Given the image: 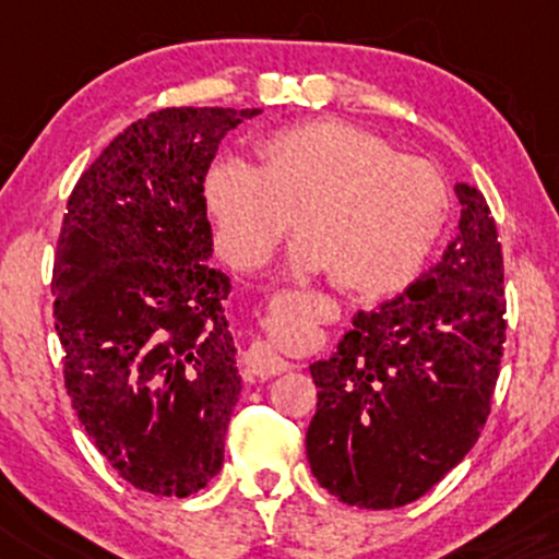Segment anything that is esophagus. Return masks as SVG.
Segmentation results:
<instances>
[{
  "label": "esophagus",
  "instance_id": "esophagus-1",
  "mask_svg": "<svg viewBox=\"0 0 559 559\" xmlns=\"http://www.w3.org/2000/svg\"><path fill=\"white\" fill-rule=\"evenodd\" d=\"M243 368H247L252 376L267 378V376L281 373V370H286V362L275 355L271 344L254 342L247 352H243Z\"/></svg>",
  "mask_w": 559,
  "mask_h": 559
}]
</instances>
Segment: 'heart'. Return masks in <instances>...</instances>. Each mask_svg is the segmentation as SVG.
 <instances>
[{
    "label": "heart",
    "instance_id": "1",
    "mask_svg": "<svg viewBox=\"0 0 559 559\" xmlns=\"http://www.w3.org/2000/svg\"><path fill=\"white\" fill-rule=\"evenodd\" d=\"M258 165L221 155L202 199L217 252L239 271L267 260L292 228L301 271H331L349 292L386 294L418 275L447 221V183L431 163L396 155L344 120H310L254 144Z\"/></svg>",
    "mask_w": 559,
    "mask_h": 559
}]
</instances>
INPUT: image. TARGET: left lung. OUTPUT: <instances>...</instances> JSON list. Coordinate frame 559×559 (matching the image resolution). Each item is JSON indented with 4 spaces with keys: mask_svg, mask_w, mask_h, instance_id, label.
Listing matches in <instances>:
<instances>
[{
    "mask_svg": "<svg viewBox=\"0 0 559 559\" xmlns=\"http://www.w3.org/2000/svg\"><path fill=\"white\" fill-rule=\"evenodd\" d=\"M444 258L378 310H360L310 368L318 409L307 460L318 484L362 510L431 491L478 441L504 355L502 243L486 197L457 183Z\"/></svg>",
    "mask_w": 559,
    "mask_h": 559,
    "instance_id": "obj_1",
    "label": "left lung"
}]
</instances>
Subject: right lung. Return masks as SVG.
I'll return each mask as SVG.
<instances>
[{"mask_svg": "<svg viewBox=\"0 0 559 559\" xmlns=\"http://www.w3.org/2000/svg\"><path fill=\"white\" fill-rule=\"evenodd\" d=\"M260 112H150L81 173L62 217L52 292L68 396L102 457L157 497H189L223 465L241 378L202 181L223 136Z\"/></svg>", "mask_w": 559, "mask_h": 559, "instance_id": "right-lung-1", "label": "right lung"}]
</instances>
